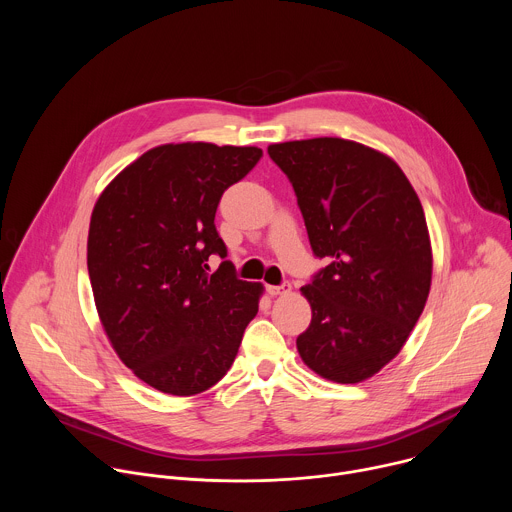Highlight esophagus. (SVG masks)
<instances>
[{
	"label": "esophagus",
	"mask_w": 512,
	"mask_h": 512,
	"mask_svg": "<svg viewBox=\"0 0 512 512\" xmlns=\"http://www.w3.org/2000/svg\"><path fill=\"white\" fill-rule=\"evenodd\" d=\"M267 291L271 296H285L291 291V285H289V281H283L279 285H267Z\"/></svg>",
	"instance_id": "34e87169"
}]
</instances>
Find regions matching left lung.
<instances>
[{
  "instance_id": "obj_1",
  "label": "left lung",
  "mask_w": 512,
  "mask_h": 512,
  "mask_svg": "<svg viewBox=\"0 0 512 512\" xmlns=\"http://www.w3.org/2000/svg\"><path fill=\"white\" fill-rule=\"evenodd\" d=\"M267 154L296 190L314 255L328 259L302 287L312 322L298 352L322 379H371L401 352L429 296L423 206L397 162L358 141H283Z\"/></svg>"
}]
</instances>
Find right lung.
<instances>
[{
	"instance_id": "add662e5",
	"label": "right lung",
	"mask_w": 512,
	"mask_h": 512,
	"mask_svg": "<svg viewBox=\"0 0 512 512\" xmlns=\"http://www.w3.org/2000/svg\"><path fill=\"white\" fill-rule=\"evenodd\" d=\"M263 152L204 141L158 145L101 192L87 265L103 330L137 379L176 395L221 381L257 316L261 283L237 279L214 227L223 192Z\"/></svg>"
}]
</instances>
